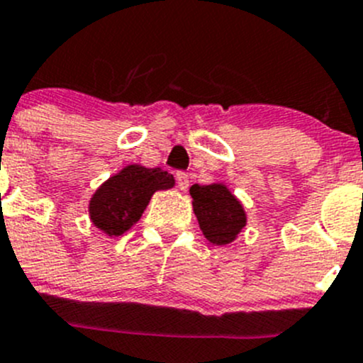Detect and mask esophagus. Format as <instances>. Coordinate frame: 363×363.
<instances>
[{
    "label": "esophagus",
    "mask_w": 363,
    "mask_h": 363,
    "mask_svg": "<svg viewBox=\"0 0 363 363\" xmlns=\"http://www.w3.org/2000/svg\"><path fill=\"white\" fill-rule=\"evenodd\" d=\"M175 181H177V186L182 189V191H186V189H188L189 177L186 172H177V174H175Z\"/></svg>",
    "instance_id": "obj_1"
}]
</instances>
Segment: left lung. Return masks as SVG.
Returning a JSON list of instances; mask_svg holds the SVG:
<instances>
[{
	"label": "left lung",
	"mask_w": 363,
	"mask_h": 363,
	"mask_svg": "<svg viewBox=\"0 0 363 363\" xmlns=\"http://www.w3.org/2000/svg\"><path fill=\"white\" fill-rule=\"evenodd\" d=\"M189 195L200 228L213 245H228L245 228V209L225 184H193Z\"/></svg>",
	"instance_id": "1"
}]
</instances>
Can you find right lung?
<instances>
[{
    "label": "right lung",
    "instance_id": "add662e5",
    "mask_svg": "<svg viewBox=\"0 0 363 363\" xmlns=\"http://www.w3.org/2000/svg\"><path fill=\"white\" fill-rule=\"evenodd\" d=\"M175 184L174 175L161 168L129 164L108 179L90 200V220L108 235H122L142 218L157 189Z\"/></svg>",
    "mask_w": 363,
    "mask_h": 363
}]
</instances>
